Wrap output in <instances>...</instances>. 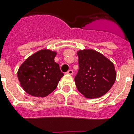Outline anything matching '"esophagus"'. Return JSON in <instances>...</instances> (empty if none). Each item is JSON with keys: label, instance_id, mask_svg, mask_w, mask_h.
Here are the masks:
<instances>
[{"label": "esophagus", "instance_id": "34e87169", "mask_svg": "<svg viewBox=\"0 0 134 134\" xmlns=\"http://www.w3.org/2000/svg\"><path fill=\"white\" fill-rule=\"evenodd\" d=\"M67 74H69V75H72L73 74V70L72 69H69V70L67 71V72H66Z\"/></svg>", "mask_w": 134, "mask_h": 134}]
</instances>
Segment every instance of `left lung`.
Here are the masks:
<instances>
[{"mask_svg": "<svg viewBox=\"0 0 134 134\" xmlns=\"http://www.w3.org/2000/svg\"><path fill=\"white\" fill-rule=\"evenodd\" d=\"M77 54L79 69L74 80L78 91L87 98H99L109 92L116 78L114 64L94 50H80Z\"/></svg>", "mask_w": 134, "mask_h": 134, "instance_id": "obj_1", "label": "left lung"}]
</instances>
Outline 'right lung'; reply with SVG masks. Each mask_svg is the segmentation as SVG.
Returning a JSON list of instances; mask_svg holds the SVG:
<instances>
[{"label":"right lung","instance_id":"add662e5","mask_svg":"<svg viewBox=\"0 0 134 134\" xmlns=\"http://www.w3.org/2000/svg\"><path fill=\"white\" fill-rule=\"evenodd\" d=\"M56 55V52L50 50H41L22 64L18 78L27 93L33 96L45 97L56 89L64 76L59 65L54 62Z\"/></svg>","mask_w":134,"mask_h":134}]
</instances>
